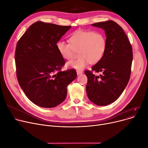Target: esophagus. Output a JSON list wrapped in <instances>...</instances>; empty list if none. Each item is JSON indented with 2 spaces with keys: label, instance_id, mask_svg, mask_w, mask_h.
<instances>
[{
  "label": "esophagus",
  "instance_id": "34e87169",
  "mask_svg": "<svg viewBox=\"0 0 148 148\" xmlns=\"http://www.w3.org/2000/svg\"><path fill=\"white\" fill-rule=\"evenodd\" d=\"M82 73V71H81V70H77V75H80Z\"/></svg>",
  "mask_w": 148,
  "mask_h": 148
}]
</instances>
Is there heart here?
I'll use <instances>...</instances> for the list:
<instances>
[{"label":"heart","mask_w":148,"mask_h":148,"mask_svg":"<svg viewBox=\"0 0 148 148\" xmlns=\"http://www.w3.org/2000/svg\"><path fill=\"white\" fill-rule=\"evenodd\" d=\"M70 43L60 41L57 49L61 56L66 60L73 59L79 52L80 58L69 62L67 66L81 69L90 62L95 64L103 57L106 50L107 40L104 34L91 30H79L69 38Z\"/></svg>","instance_id":"obj_1"}]
</instances>
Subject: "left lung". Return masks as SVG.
I'll return each instance as SVG.
<instances>
[{
	"mask_svg": "<svg viewBox=\"0 0 148 148\" xmlns=\"http://www.w3.org/2000/svg\"><path fill=\"white\" fill-rule=\"evenodd\" d=\"M92 26L103 28L107 36V47L103 57L86 70V87L90 101L98 106H106L117 99L129 82L133 49L122 28L115 21L108 20L94 23ZM93 72H101L96 76Z\"/></svg>",
	"mask_w": 148,
	"mask_h": 148,
	"instance_id": "8db88e82",
	"label": "left lung"
}]
</instances>
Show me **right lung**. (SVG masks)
Instances as JSON below:
<instances>
[{"label":"right lung","instance_id":"1","mask_svg":"<svg viewBox=\"0 0 148 148\" xmlns=\"http://www.w3.org/2000/svg\"><path fill=\"white\" fill-rule=\"evenodd\" d=\"M71 26L38 21L18 41L15 51L16 75L26 97L36 105L54 107L63 102L76 71H61L65 64L57 42Z\"/></svg>","mask_w":148,"mask_h":148}]
</instances>
